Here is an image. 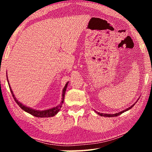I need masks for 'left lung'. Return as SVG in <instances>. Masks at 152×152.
<instances>
[{
	"instance_id": "left-lung-1",
	"label": "left lung",
	"mask_w": 152,
	"mask_h": 152,
	"mask_svg": "<svg viewBox=\"0 0 152 152\" xmlns=\"http://www.w3.org/2000/svg\"><path fill=\"white\" fill-rule=\"evenodd\" d=\"M135 105V104H133L132 107H129L128 109H125V110H123V111H121V112H119V113H115V114H113V115H110V114H103V113H98V115H101V116H104V117H117V116H119V115H121V114H122V113H123V112H125V111H127V110H129V109H132V108Z\"/></svg>"
}]
</instances>
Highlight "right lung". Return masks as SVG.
<instances>
[{"label":"right lung","mask_w":152,"mask_h":152,"mask_svg":"<svg viewBox=\"0 0 152 152\" xmlns=\"http://www.w3.org/2000/svg\"><path fill=\"white\" fill-rule=\"evenodd\" d=\"M67 86H68V83H66V84L64 86V88L63 89V92H62V101L61 102V104L58 105L57 107H53L52 109H48V110H33L32 109H30L29 107H25V105H23L20 102H19V101H17L16 99V98L15 97V95L13 94V92H12V90L11 88V86L9 85V88L10 90H11V92L12 93V96H13L15 102H17V104L19 105V106L21 108V109L25 110V111H26L27 113H29V114L33 115V116H35L36 117H53L54 115H56L57 113L59 112V110H60V108L61 107V104L64 102V96H65V92L66 91V88H67Z\"/></svg>","instance_id":"obj_1"}]
</instances>
